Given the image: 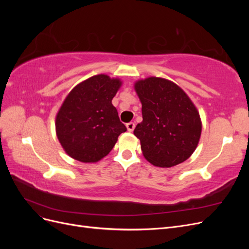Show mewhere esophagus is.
Returning <instances> with one entry per match:
<instances>
[{
  "label": "esophagus",
  "mask_w": 249,
  "mask_h": 249,
  "mask_svg": "<svg viewBox=\"0 0 249 249\" xmlns=\"http://www.w3.org/2000/svg\"><path fill=\"white\" fill-rule=\"evenodd\" d=\"M126 129L129 132H133L134 129H135V124L132 123V122L129 123V124H126Z\"/></svg>",
  "instance_id": "esophagus-1"
}]
</instances>
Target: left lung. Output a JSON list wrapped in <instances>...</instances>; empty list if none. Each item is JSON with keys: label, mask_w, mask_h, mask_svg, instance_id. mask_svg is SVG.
<instances>
[{"label": "left lung", "mask_w": 249, "mask_h": 249, "mask_svg": "<svg viewBox=\"0 0 249 249\" xmlns=\"http://www.w3.org/2000/svg\"><path fill=\"white\" fill-rule=\"evenodd\" d=\"M135 90L142 104L143 120L134 135L145 159L159 167L186 161L201 133L200 117L191 100L175 83L156 77L138 81Z\"/></svg>", "instance_id": "1"}]
</instances>
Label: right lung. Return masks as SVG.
Returning <instances> with one entry per match:
<instances>
[{
	"instance_id": "obj_1",
	"label": "right lung",
	"mask_w": 249,
	"mask_h": 249,
	"mask_svg": "<svg viewBox=\"0 0 249 249\" xmlns=\"http://www.w3.org/2000/svg\"><path fill=\"white\" fill-rule=\"evenodd\" d=\"M119 80L97 74L80 83L66 96L56 117L57 137L67 155L84 163L106 157L126 131L112 105Z\"/></svg>"
}]
</instances>
